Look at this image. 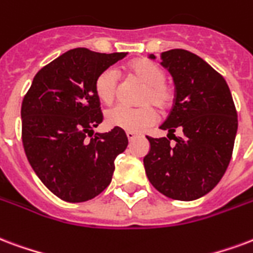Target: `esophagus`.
<instances>
[{"label": "esophagus", "mask_w": 253, "mask_h": 253, "mask_svg": "<svg viewBox=\"0 0 253 253\" xmlns=\"http://www.w3.org/2000/svg\"><path fill=\"white\" fill-rule=\"evenodd\" d=\"M126 135H127V139H128V141H130V142L134 141V139H135V138H136L135 132H131V131H127Z\"/></svg>", "instance_id": "esophagus-1"}]
</instances>
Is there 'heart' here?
Here are the masks:
<instances>
[{
    "label": "heart",
    "instance_id": "1",
    "mask_svg": "<svg viewBox=\"0 0 253 253\" xmlns=\"http://www.w3.org/2000/svg\"><path fill=\"white\" fill-rule=\"evenodd\" d=\"M127 72L132 79L145 84L138 98V103L142 106L136 108L117 106L107 111L106 122L110 127L139 132L157 121V111L153 106L161 110L169 108L174 100V92L165 82L164 69L151 60H134L127 65ZM118 89V75L114 69H104L95 80V93L104 104H111L117 99Z\"/></svg>",
    "mask_w": 253,
    "mask_h": 253
}]
</instances>
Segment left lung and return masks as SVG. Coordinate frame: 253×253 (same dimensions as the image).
<instances>
[{"instance_id":"8db88e82","label":"left lung","mask_w":253,"mask_h":253,"mask_svg":"<svg viewBox=\"0 0 253 253\" xmlns=\"http://www.w3.org/2000/svg\"><path fill=\"white\" fill-rule=\"evenodd\" d=\"M161 64L173 76L175 98L161 125L168 138L146 136V175L166 197L192 201L209 193L225 173L237 132L236 107L225 79L197 55L166 50ZM177 128L181 137L173 135Z\"/></svg>"}]
</instances>
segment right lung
I'll use <instances>...</instances> for the list:
<instances>
[{"label":"right lung","mask_w":253,"mask_h":253,"mask_svg":"<svg viewBox=\"0 0 253 253\" xmlns=\"http://www.w3.org/2000/svg\"><path fill=\"white\" fill-rule=\"evenodd\" d=\"M126 52H65L39 71L21 106L22 145L41 182L67 203H83L107 188L126 132L93 134L103 122L95 80ZM90 139L88 140V138Z\"/></svg>","instance_id":"add662e5"}]
</instances>
